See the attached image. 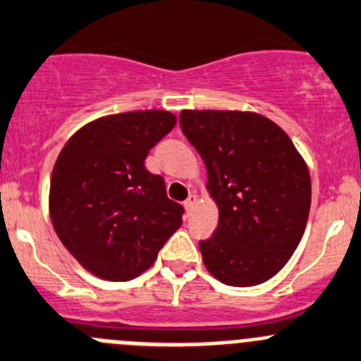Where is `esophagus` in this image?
<instances>
[{"label": "esophagus", "instance_id": "1", "mask_svg": "<svg viewBox=\"0 0 361 361\" xmlns=\"http://www.w3.org/2000/svg\"><path fill=\"white\" fill-rule=\"evenodd\" d=\"M195 205H197V195H190V197L186 198V202H184V207H186L188 214H190V212L193 211Z\"/></svg>", "mask_w": 361, "mask_h": 361}]
</instances>
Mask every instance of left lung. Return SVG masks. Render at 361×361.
Returning <instances> with one entry per match:
<instances>
[{
    "label": "left lung",
    "mask_w": 361,
    "mask_h": 361,
    "mask_svg": "<svg viewBox=\"0 0 361 361\" xmlns=\"http://www.w3.org/2000/svg\"><path fill=\"white\" fill-rule=\"evenodd\" d=\"M180 129L205 163L219 209L214 234L200 241L205 267L226 286L267 281L307 226L312 184L303 157L276 123L257 113L184 109Z\"/></svg>",
    "instance_id": "8db88e82"
}]
</instances>
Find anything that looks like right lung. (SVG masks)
I'll return each mask as SVG.
<instances>
[{
	"label": "right lung",
	"mask_w": 361,
	"mask_h": 361,
	"mask_svg": "<svg viewBox=\"0 0 361 361\" xmlns=\"http://www.w3.org/2000/svg\"><path fill=\"white\" fill-rule=\"evenodd\" d=\"M175 123V115L161 109L102 116L61 149L51 175V221L90 273L133 280L183 223V205L166 197L163 177L145 168L149 150Z\"/></svg>",
	"instance_id": "right-lung-1"
}]
</instances>
